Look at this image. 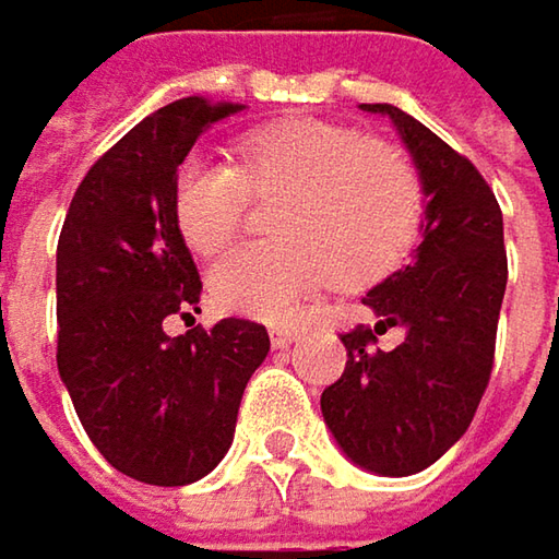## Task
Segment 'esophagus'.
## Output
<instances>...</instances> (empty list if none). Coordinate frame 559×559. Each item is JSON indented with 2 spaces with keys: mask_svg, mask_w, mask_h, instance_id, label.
<instances>
[{
  "mask_svg": "<svg viewBox=\"0 0 559 559\" xmlns=\"http://www.w3.org/2000/svg\"><path fill=\"white\" fill-rule=\"evenodd\" d=\"M269 335H272V345H275V348H287V345L297 338V330H290V326H272Z\"/></svg>",
  "mask_w": 559,
  "mask_h": 559,
  "instance_id": "obj_1",
  "label": "esophagus"
}]
</instances>
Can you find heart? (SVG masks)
Instances as JSON below:
<instances>
[{"label":"heart","mask_w":559,"mask_h":559,"mask_svg":"<svg viewBox=\"0 0 559 559\" xmlns=\"http://www.w3.org/2000/svg\"><path fill=\"white\" fill-rule=\"evenodd\" d=\"M272 201V239L221 255L207 275L221 310L284 320L326 281L365 287L390 275L423 224V185L409 156L332 121H284L236 143V166L191 153L176 173L181 239L214 255L242 227L249 201Z\"/></svg>","instance_id":"obj_1"}]
</instances>
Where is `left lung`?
Wrapping results in <instances>:
<instances>
[{"mask_svg": "<svg viewBox=\"0 0 559 559\" xmlns=\"http://www.w3.org/2000/svg\"><path fill=\"white\" fill-rule=\"evenodd\" d=\"M361 108L386 115L409 146L429 198L426 229L416 259L365 297L381 320L342 332L348 361L320 406L358 467L409 477L467 431L492 374L509 281L502 211L477 166L426 124L393 105ZM390 325L407 335L383 353L377 335Z\"/></svg>", "mask_w": 559, "mask_h": 559, "instance_id": "left-lung-1", "label": "left lung"}]
</instances>
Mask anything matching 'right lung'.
I'll return each mask as SVG.
<instances>
[{"mask_svg": "<svg viewBox=\"0 0 559 559\" xmlns=\"http://www.w3.org/2000/svg\"><path fill=\"white\" fill-rule=\"evenodd\" d=\"M239 111L178 98L128 130L79 181L57 242V368L102 457L133 480L185 486L229 451L242 390L269 355L252 320L166 335L201 313V275L173 211L201 130Z\"/></svg>", "mask_w": 559, "mask_h": 559, "instance_id": "obj_1", "label": "right lung"}]
</instances>
